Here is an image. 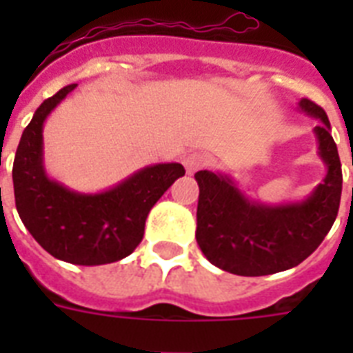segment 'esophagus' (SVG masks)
Returning <instances> with one entry per match:
<instances>
[{
  "label": "esophagus",
  "mask_w": 353,
  "mask_h": 353,
  "mask_svg": "<svg viewBox=\"0 0 353 353\" xmlns=\"http://www.w3.org/2000/svg\"><path fill=\"white\" fill-rule=\"evenodd\" d=\"M205 163H207V157L201 154H188L187 157H185V161H183V165H185V168H187L188 174H194L196 170H199L201 166H205Z\"/></svg>",
  "instance_id": "esophagus-1"
}]
</instances>
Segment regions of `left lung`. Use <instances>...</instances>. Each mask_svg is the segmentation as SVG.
I'll use <instances>...</instances> for the list:
<instances>
[{
  "instance_id": "obj_1",
  "label": "left lung",
  "mask_w": 353,
  "mask_h": 353,
  "mask_svg": "<svg viewBox=\"0 0 353 353\" xmlns=\"http://www.w3.org/2000/svg\"><path fill=\"white\" fill-rule=\"evenodd\" d=\"M299 110L317 119L313 128L326 176L301 201L263 203L241 192L231 174L199 170L196 240L212 265L240 276H263L304 262L328 234L341 203L343 172L328 115L301 99Z\"/></svg>"
}]
</instances>
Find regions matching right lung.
<instances>
[{
	"mask_svg": "<svg viewBox=\"0 0 353 353\" xmlns=\"http://www.w3.org/2000/svg\"><path fill=\"white\" fill-rule=\"evenodd\" d=\"M77 88L65 85L43 101L19 139L12 166L18 214L38 243L62 262L102 265L135 251L157 199L185 176L179 163H157L133 172L102 192L71 190L49 177L43 165V124Z\"/></svg>",
	"mask_w": 353,
	"mask_h": 353,
	"instance_id": "1",
	"label": "right lung"
}]
</instances>
